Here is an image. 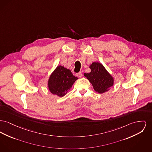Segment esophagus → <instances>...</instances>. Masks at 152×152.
Wrapping results in <instances>:
<instances>
[{
  "instance_id": "1",
  "label": "esophagus",
  "mask_w": 152,
  "mask_h": 152,
  "mask_svg": "<svg viewBox=\"0 0 152 152\" xmlns=\"http://www.w3.org/2000/svg\"><path fill=\"white\" fill-rule=\"evenodd\" d=\"M76 76L78 77H82V73H81V72L77 73L76 74Z\"/></svg>"
}]
</instances>
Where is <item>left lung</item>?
I'll use <instances>...</instances> for the list:
<instances>
[{
    "instance_id": "obj_1",
    "label": "left lung",
    "mask_w": 152,
    "mask_h": 152,
    "mask_svg": "<svg viewBox=\"0 0 152 152\" xmlns=\"http://www.w3.org/2000/svg\"><path fill=\"white\" fill-rule=\"evenodd\" d=\"M89 73H84V76L92 84L93 88L99 94L110 90L114 84V79L100 63L93 62L89 66Z\"/></svg>"
}]
</instances>
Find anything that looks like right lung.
<instances>
[{"label":"right lung","instance_id":"obj_1","mask_svg":"<svg viewBox=\"0 0 152 152\" xmlns=\"http://www.w3.org/2000/svg\"><path fill=\"white\" fill-rule=\"evenodd\" d=\"M78 79L71 71L64 66L58 65L50 75L48 87L53 95L63 97L71 89L73 83Z\"/></svg>","mask_w":152,"mask_h":152}]
</instances>
